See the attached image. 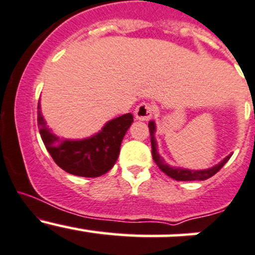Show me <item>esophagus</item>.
I'll use <instances>...</instances> for the list:
<instances>
[{"label":"esophagus","mask_w":255,"mask_h":255,"mask_svg":"<svg viewBox=\"0 0 255 255\" xmlns=\"http://www.w3.org/2000/svg\"><path fill=\"white\" fill-rule=\"evenodd\" d=\"M152 113H153V107L148 103H141L136 107L135 109V117L136 119L138 120H148L151 117H152Z\"/></svg>","instance_id":"esophagus-1"}]
</instances>
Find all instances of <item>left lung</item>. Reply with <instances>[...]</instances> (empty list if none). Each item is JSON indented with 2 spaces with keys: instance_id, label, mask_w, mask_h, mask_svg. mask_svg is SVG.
Listing matches in <instances>:
<instances>
[{
  "instance_id": "obj_1",
  "label": "left lung",
  "mask_w": 255,
  "mask_h": 255,
  "mask_svg": "<svg viewBox=\"0 0 255 255\" xmlns=\"http://www.w3.org/2000/svg\"><path fill=\"white\" fill-rule=\"evenodd\" d=\"M148 130H150V138H151V148H152V158L155 161L156 165L158 166L162 172H165L166 175L170 176L171 178L176 181H205L207 178L212 177L213 175H216L224 165H226L227 161L231 158L232 155H228L221 163L216 165L212 168H208V170H202V171H193V170H185V168H176L171 167L167 163H165V161L162 160L160 155L157 152V148H156V141L153 137V133H155V123L150 122L148 123Z\"/></svg>"
}]
</instances>
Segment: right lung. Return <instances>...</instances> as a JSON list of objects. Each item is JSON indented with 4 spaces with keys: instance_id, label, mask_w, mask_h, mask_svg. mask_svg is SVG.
I'll list each match as a JSON object with an SVG mask.
<instances>
[{
    "instance_id": "obj_1",
    "label": "right lung",
    "mask_w": 255,
    "mask_h": 255,
    "mask_svg": "<svg viewBox=\"0 0 255 255\" xmlns=\"http://www.w3.org/2000/svg\"><path fill=\"white\" fill-rule=\"evenodd\" d=\"M39 133L54 162L65 172L82 177H99L118 160L125 132L133 122L131 113L113 119L100 132L85 140H59L45 127L38 103Z\"/></svg>"
}]
</instances>
